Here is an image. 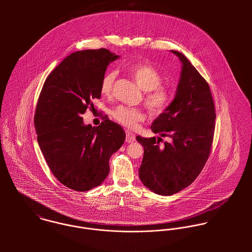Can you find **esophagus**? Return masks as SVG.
<instances>
[{"label": "esophagus", "mask_w": 252, "mask_h": 252, "mask_svg": "<svg viewBox=\"0 0 252 252\" xmlns=\"http://www.w3.org/2000/svg\"><path fill=\"white\" fill-rule=\"evenodd\" d=\"M136 141L135 134L127 131L126 132V143H134Z\"/></svg>", "instance_id": "1"}]
</instances>
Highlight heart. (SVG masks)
<instances>
[{"mask_svg":"<svg viewBox=\"0 0 252 252\" xmlns=\"http://www.w3.org/2000/svg\"><path fill=\"white\" fill-rule=\"evenodd\" d=\"M129 72L138 86L144 90V103L153 114L165 112L172 104L173 94L170 88L162 85L163 77L153 66L146 63H138L129 68ZM116 73L108 71L101 80V93L110 97L113 91ZM112 118L122 126L135 129L146 118L144 109L119 106L111 112Z\"/></svg>","mask_w":252,"mask_h":252,"instance_id":"obj_1","label":"heart"}]
</instances>
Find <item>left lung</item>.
<instances>
[{"instance_id":"8db88e82","label":"left lung","mask_w":252,"mask_h":252,"mask_svg":"<svg viewBox=\"0 0 252 252\" xmlns=\"http://www.w3.org/2000/svg\"><path fill=\"white\" fill-rule=\"evenodd\" d=\"M172 52L182 62V70L175 100L151 125L161 138H136L144 150L140 179L163 196L180 192L197 179L211 154L216 128L209 83L183 54ZM163 136L170 142L160 146Z\"/></svg>"}]
</instances>
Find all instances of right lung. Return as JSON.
<instances>
[{"label":"right lung","instance_id":"obj_1","mask_svg":"<svg viewBox=\"0 0 252 252\" xmlns=\"http://www.w3.org/2000/svg\"><path fill=\"white\" fill-rule=\"evenodd\" d=\"M118 56L108 49L72 53L46 77L36 104L37 143L53 176L66 187L88 191L109 173V158L124 144L123 128L105 116L85 126L82 114L101 98V80Z\"/></svg>","mask_w":252,"mask_h":252}]
</instances>
